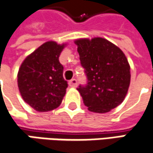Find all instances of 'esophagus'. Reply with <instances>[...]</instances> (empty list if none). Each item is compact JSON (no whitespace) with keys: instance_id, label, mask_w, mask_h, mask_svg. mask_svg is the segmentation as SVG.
Segmentation results:
<instances>
[{"instance_id":"obj_1","label":"esophagus","mask_w":153,"mask_h":153,"mask_svg":"<svg viewBox=\"0 0 153 153\" xmlns=\"http://www.w3.org/2000/svg\"><path fill=\"white\" fill-rule=\"evenodd\" d=\"M69 86H70L71 88H76V87H77V81L76 79L71 80V81L69 82Z\"/></svg>"}]
</instances>
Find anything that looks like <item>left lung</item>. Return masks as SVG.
Here are the masks:
<instances>
[{
	"label": "left lung",
	"instance_id": "8db88e82",
	"mask_svg": "<svg viewBox=\"0 0 153 153\" xmlns=\"http://www.w3.org/2000/svg\"><path fill=\"white\" fill-rule=\"evenodd\" d=\"M88 84L77 90L88 111L105 113L125 99L130 84V65L118 47L102 37L75 40Z\"/></svg>",
	"mask_w": 153,
	"mask_h": 153
}]
</instances>
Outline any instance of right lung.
Returning a JSON list of instances; mask_svg holds the SVG:
<instances>
[{
  "label": "right lung",
  "instance_id": "obj_1",
  "mask_svg": "<svg viewBox=\"0 0 153 153\" xmlns=\"http://www.w3.org/2000/svg\"><path fill=\"white\" fill-rule=\"evenodd\" d=\"M66 43L48 41L22 62L18 72V87L25 102L43 112L59 106L65 94L67 82L59 58Z\"/></svg>",
  "mask_w": 153,
  "mask_h": 153
}]
</instances>
